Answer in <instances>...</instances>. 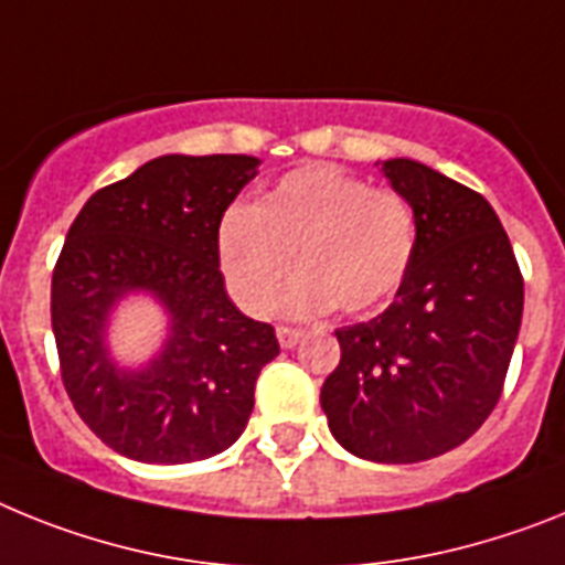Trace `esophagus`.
<instances>
[{
  "mask_svg": "<svg viewBox=\"0 0 565 565\" xmlns=\"http://www.w3.org/2000/svg\"><path fill=\"white\" fill-rule=\"evenodd\" d=\"M276 335H278V343H281L284 350H292V347H296V343L301 341L303 332L296 330V327H278Z\"/></svg>",
  "mask_w": 565,
  "mask_h": 565,
  "instance_id": "esophagus-1",
  "label": "esophagus"
}]
</instances>
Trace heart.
I'll return each instance as SVG.
<instances>
[{"mask_svg":"<svg viewBox=\"0 0 565 565\" xmlns=\"http://www.w3.org/2000/svg\"><path fill=\"white\" fill-rule=\"evenodd\" d=\"M418 244L409 201L390 188L312 164L284 175L255 207L235 204L218 224V262L235 301L264 316L281 296L292 269L289 316L377 310L404 284ZM299 255L296 256L295 253Z\"/></svg>","mask_w":565,"mask_h":565,"instance_id":"b5f03b06","label":"heart"}]
</instances>
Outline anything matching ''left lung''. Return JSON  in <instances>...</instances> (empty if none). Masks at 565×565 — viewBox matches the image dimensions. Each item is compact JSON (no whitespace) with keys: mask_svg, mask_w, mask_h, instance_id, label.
I'll list each match as a JSON object with an SVG mask.
<instances>
[{"mask_svg":"<svg viewBox=\"0 0 565 565\" xmlns=\"http://www.w3.org/2000/svg\"><path fill=\"white\" fill-rule=\"evenodd\" d=\"M384 175L418 218V244L395 301L335 330L341 361L321 409L347 452L418 463L472 438L507 381L523 276L487 199L412 159Z\"/></svg>","mask_w":565,"mask_h":565,"instance_id":"obj_1","label":"left lung"}]
</instances>
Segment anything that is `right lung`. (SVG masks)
I'll return each mask as SVG.
<instances>
[{
	"label": "right lung",
	"instance_id": "right-lung-1",
	"mask_svg": "<svg viewBox=\"0 0 565 565\" xmlns=\"http://www.w3.org/2000/svg\"><path fill=\"white\" fill-rule=\"evenodd\" d=\"M255 167L253 156H159L96 190L67 230L51 284L62 384L113 452L190 463L247 426L278 338L227 298L218 224ZM136 288L171 312V335L145 371H119L106 318Z\"/></svg>",
	"mask_w": 565,
	"mask_h": 565
}]
</instances>
